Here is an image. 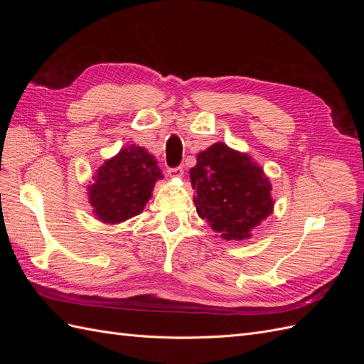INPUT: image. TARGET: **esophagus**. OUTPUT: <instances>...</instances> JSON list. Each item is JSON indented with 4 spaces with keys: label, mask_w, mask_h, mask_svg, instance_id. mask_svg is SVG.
I'll list each match as a JSON object with an SVG mask.
<instances>
[{
    "label": "esophagus",
    "mask_w": 364,
    "mask_h": 364,
    "mask_svg": "<svg viewBox=\"0 0 364 364\" xmlns=\"http://www.w3.org/2000/svg\"><path fill=\"white\" fill-rule=\"evenodd\" d=\"M168 176H170V178H173V179H181L182 176H183V170H182V167L170 168L168 170Z\"/></svg>",
    "instance_id": "esophagus-1"
}]
</instances>
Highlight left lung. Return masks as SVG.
<instances>
[{"label":"left lung","mask_w":364,"mask_h":364,"mask_svg":"<svg viewBox=\"0 0 364 364\" xmlns=\"http://www.w3.org/2000/svg\"><path fill=\"white\" fill-rule=\"evenodd\" d=\"M190 170L200 218L223 240L250 238L252 229L273 214L272 183L250 155L215 142L197 155Z\"/></svg>","instance_id":"left-lung-1"}]
</instances>
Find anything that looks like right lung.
<instances>
[{"instance_id": "obj_1", "label": "right lung", "mask_w": 364, "mask_h": 364, "mask_svg": "<svg viewBox=\"0 0 364 364\" xmlns=\"http://www.w3.org/2000/svg\"><path fill=\"white\" fill-rule=\"evenodd\" d=\"M158 161L147 149L132 144L106 159L87 185V200L98 222L119 225L144 211L155 183L162 179Z\"/></svg>"}]
</instances>
